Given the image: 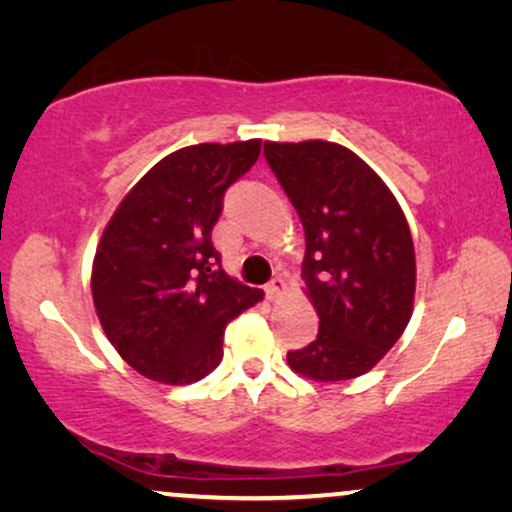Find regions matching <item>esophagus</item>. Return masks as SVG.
<instances>
[{"mask_svg":"<svg viewBox=\"0 0 512 512\" xmlns=\"http://www.w3.org/2000/svg\"><path fill=\"white\" fill-rule=\"evenodd\" d=\"M284 289H286L284 279L275 277V279H270L268 286H265V296H268V300H277L284 293Z\"/></svg>","mask_w":512,"mask_h":512,"instance_id":"1","label":"esophagus"}]
</instances>
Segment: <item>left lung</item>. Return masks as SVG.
<instances>
[{"mask_svg":"<svg viewBox=\"0 0 512 512\" xmlns=\"http://www.w3.org/2000/svg\"><path fill=\"white\" fill-rule=\"evenodd\" d=\"M263 153L303 221L305 293L319 335L289 366L317 382L368 373L396 345L415 305V244L394 193L347 146L265 142Z\"/></svg>","mask_w":512,"mask_h":512,"instance_id":"obj_1","label":"left lung"}]
</instances>
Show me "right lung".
<instances>
[{
	"instance_id": "add662e5",
	"label": "right lung",
	"mask_w": 512,
	"mask_h": 512,
	"mask_svg": "<svg viewBox=\"0 0 512 512\" xmlns=\"http://www.w3.org/2000/svg\"><path fill=\"white\" fill-rule=\"evenodd\" d=\"M261 139L195 144L151 167L97 244L90 289L121 359L163 384H191L223 359V331L258 300L221 268L212 244L226 188L251 170Z\"/></svg>"
}]
</instances>
